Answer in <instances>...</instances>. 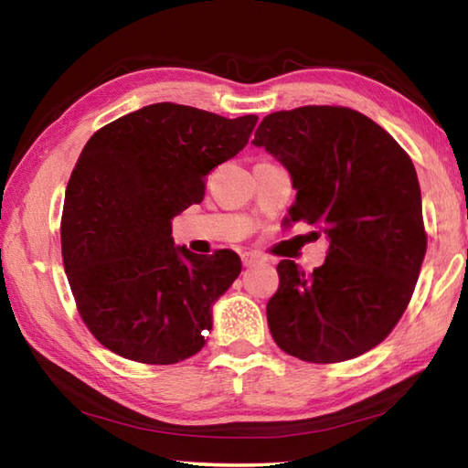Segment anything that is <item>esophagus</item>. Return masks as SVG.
I'll use <instances>...</instances> for the list:
<instances>
[{
	"instance_id": "esophagus-1",
	"label": "esophagus",
	"mask_w": 468,
	"mask_h": 468,
	"mask_svg": "<svg viewBox=\"0 0 468 468\" xmlns=\"http://www.w3.org/2000/svg\"><path fill=\"white\" fill-rule=\"evenodd\" d=\"M241 261H243V267H251L255 263H260V255L255 253H243L241 255Z\"/></svg>"
}]
</instances>
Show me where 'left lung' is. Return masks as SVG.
I'll use <instances>...</instances> for the list:
<instances>
[{
	"instance_id": "left-lung-1",
	"label": "left lung",
	"mask_w": 468,
	"mask_h": 468,
	"mask_svg": "<svg viewBox=\"0 0 468 468\" xmlns=\"http://www.w3.org/2000/svg\"><path fill=\"white\" fill-rule=\"evenodd\" d=\"M292 175V221L330 241L322 267L277 265L267 302L275 344L303 362L372 350L399 324L426 253L420 185L410 156L370 118L344 106H302L263 118L253 138Z\"/></svg>"
}]
</instances>
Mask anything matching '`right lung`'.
Here are the masks:
<instances>
[{"instance_id":"1","label":"right lung","mask_w":468,"mask_h":468,"mask_svg":"<svg viewBox=\"0 0 468 468\" xmlns=\"http://www.w3.org/2000/svg\"><path fill=\"white\" fill-rule=\"evenodd\" d=\"M255 124V114L158 102L86 143L59 235L78 312L111 352L166 366L205 346L213 303L241 273V260L229 250L176 247L171 221L203 201L205 176L241 151Z\"/></svg>"}]
</instances>
